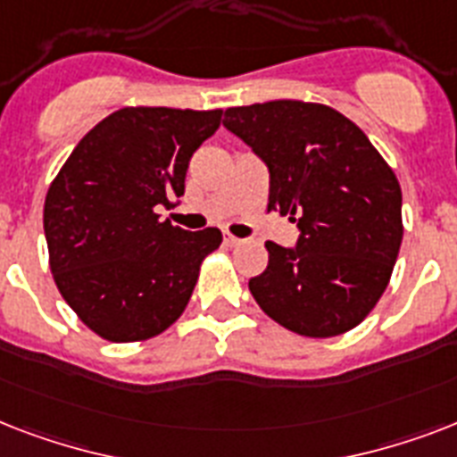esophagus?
I'll return each instance as SVG.
<instances>
[{"label": "esophagus", "mask_w": 457, "mask_h": 457, "mask_svg": "<svg viewBox=\"0 0 457 457\" xmlns=\"http://www.w3.org/2000/svg\"><path fill=\"white\" fill-rule=\"evenodd\" d=\"M222 242H225V246H239V244H242V239H239V237H235V235H229V232H225Z\"/></svg>", "instance_id": "obj_1"}]
</instances>
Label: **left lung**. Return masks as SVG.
I'll return each instance as SVG.
<instances>
[{
    "mask_svg": "<svg viewBox=\"0 0 457 457\" xmlns=\"http://www.w3.org/2000/svg\"><path fill=\"white\" fill-rule=\"evenodd\" d=\"M222 123L270 168L268 211L301 229L296 249L265 242L268 268L249 279L261 311L311 339L361 325L403 242L396 172L353 120L325 104L232 106Z\"/></svg>",
    "mask_w": 457,
    "mask_h": 457,
    "instance_id": "obj_1",
    "label": "left lung"
}]
</instances>
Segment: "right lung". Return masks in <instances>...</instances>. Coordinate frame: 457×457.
Returning a JSON list of instances; mask_svg holds the SVG:
<instances>
[{"label":"right lung","mask_w":457,"mask_h":457,"mask_svg":"<svg viewBox=\"0 0 457 457\" xmlns=\"http://www.w3.org/2000/svg\"><path fill=\"white\" fill-rule=\"evenodd\" d=\"M222 111L125 106L96 123L45 199L49 268L82 325L116 344L146 341L185 312L204 258L222 244L161 220L185 194L192 154Z\"/></svg>","instance_id":"add662e5"}]
</instances>
